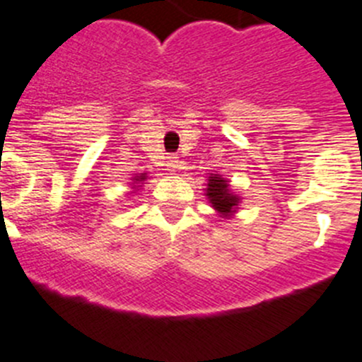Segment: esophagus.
<instances>
[{
  "mask_svg": "<svg viewBox=\"0 0 362 362\" xmlns=\"http://www.w3.org/2000/svg\"><path fill=\"white\" fill-rule=\"evenodd\" d=\"M168 159H170V164H168V166L171 168V171L177 170V168H178V160H177V157L171 156V157H168Z\"/></svg>",
  "mask_w": 362,
  "mask_h": 362,
  "instance_id": "obj_1",
  "label": "esophagus"
}]
</instances>
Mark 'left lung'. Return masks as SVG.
Instances as JSON below:
<instances>
[{
  "label": "left lung",
  "instance_id": "8db88e82",
  "mask_svg": "<svg viewBox=\"0 0 362 362\" xmlns=\"http://www.w3.org/2000/svg\"><path fill=\"white\" fill-rule=\"evenodd\" d=\"M205 196L209 198V203L216 210L217 216L223 219H231L237 214L240 196L231 191V185L228 178H224L219 173H210L206 178Z\"/></svg>",
  "mask_w": 362,
  "mask_h": 362
}]
</instances>
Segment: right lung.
Masks as SVG:
<instances>
[{"label": "right lung", "instance_id": "add662e5", "mask_svg": "<svg viewBox=\"0 0 362 362\" xmlns=\"http://www.w3.org/2000/svg\"><path fill=\"white\" fill-rule=\"evenodd\" d=\"M131 189H134V192L141 187V184H145V180H148V175L146 173H136L134 177L131 178Z\"/></svg>", "mask_w": 362, "mask_h": 362}]
</instances>
